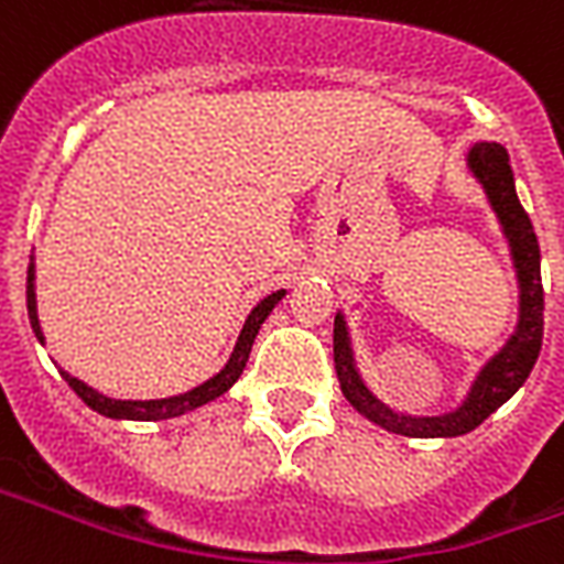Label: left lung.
Instances as JSON below:
<instances>
[{
    "mask_svg": "<svg viewBox=\"0 0 564 564\" xmlns=\"http://www.w3.org/2000/svg\"><path fill=\"white\" fill-rule=\"evenodd\" d=\"M467 171L482 186L488 204H491L500 230L509 242V257L514 278H518V325L497 349L485 360L482 369L473 378L467 397L444 414L420 416L405 414L397 408L384 405L381 399L360 378L351 349L346 313L334 316V369H337L339 390L349 399V405L364 414L369 423L381 425L393 435L405 437H458L482 425L500 405H506L523 381L530 378L541 351L544 337V290H541V251L530 215L523 213L518 192H514V174H511L509 153L497 141H476L467 150Z\"/></svg>",
    "mask_w": 564,
    "mask_h": 564,
    "instance_id": "left-lung-1",
    "label": "left lung"
}]
</instances>
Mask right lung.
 <instances>
[{
	"instance_id": "obj_1",
	"label": "right lung",
	"mask_w": 564,
	"mask_h": 564,
	"mask_svg": "<svg viewBox=\"0 0 564 564\" xmlns=\"http://www.w3.org/2000/svg\"><path fill=\"white\" fill-rule=\"evenodd\" d=\"M286 295V290H278L272 295H265L251 313H248V319H245L242 330H239V337H236V346L230 351V358L227 364L213 378H206L204 384L192 387L186 393H177V397H165V399H115L106 397L100 390H94L79 378H73L70 372H64L62 378L67 384L76 390V397L85 402V405L97 411L102 416H111V420H171V416H183L188 411H195V408H204L209 402H215L218 397H225L227 390L239 381L242 376L245 364H248V355H251V346L260 328H263V322L269 319V313L278 307V301ZM25 307H29V322H32L34 337L43 343V330H41V319H37V299H34V257L32 263H29V278H25Z\"/></svg>"
}]
</instances>
